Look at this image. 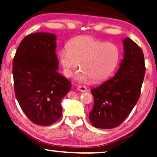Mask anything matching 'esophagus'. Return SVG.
<instances>
[{"label":"esophagus","mask_w":157,"mask_h":157,"mask_svg":"<svg viewBox=\"0 0 157 157\" xmlns=\"http://www.w3.org/2000/svg\"><path fill=\"white\" fill-rule=\"evenodd\" d=\"M77 90H80V92H82V93H85V92H86L87 90V87L85 86H83V85H79V86L77 87Z\"/></svg>","instance_id":"obj_1"}]
</instances>
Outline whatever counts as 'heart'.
<instances>
[{
	"instance_id": "1",
	"label": "heart",
	"mask_w": 157,
	"mask_h": 157,
	"mask_svg": "<svg viewBox=\"0 0 157 157\" xmlns=\"http://www.w3.org/2000/svg\"><path fill=\"white\" fill-rule=\"evenodd\" d=\"M66 48L59 52V62L67 77L80 64L82 70L75 76L78 82L105 80L116 70L120 60V49L116 44L104 42L90 36L75 37Z\"/></svg>"
}]
</instances>
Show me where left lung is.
<instances>
[{"label": "left lung", "instance_id": "8db88e82", "mask_svg": "<svg viewBox=\"0 0 157 157\" xmlns=\"http://www.w3.org/2000/svg\"><path fill=\"white\" fill-rule=\"evenodd\" d=\"M124 59L113 77L90 90L94 97L89 118L95 128L118 126L130 114L139 100L146 67L144 53L131 39L123 40Z\"/></svg>", "mask_w": 157, "mask_h": 157}]
</instances>
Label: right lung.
<instances>
[{
    "instance_id": "add662e5",
    "label": "right lung",
    "mask_w": 157,
    "mask_h": 157,
    "mask_svg": "<svg viewBox=\"0 0 157 157\" xmlns=\"http://www.w3.org/2000/svg\"><path fill=\"white\" fill-rule=\"evenodd\" d=\"M56 39L53 33H31L21 41L13 61L16 99L29 120L39 126L61 117V101L72 86L57 72Z\"/></svg>"
}]
</instances>
